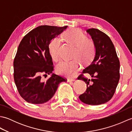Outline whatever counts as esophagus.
Instances as JSON below:
<instances>
[{
	"instance_id": "esophagus-1",
	"label": "esophagus",
	"mask_w": 132,
	"mask_h": 132,
	"mask_svg": "<svg viewBox=\"0 0 132 132\" xmlns=\"http://www.w3.org/2000/svg\"><path fill=\"white\" fill-rule=\"evenodd\" d=\"M75 79H71V78H70V79H68V82H74L75 81Z\"/></svg>"
}]
</instances>
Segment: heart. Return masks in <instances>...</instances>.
<instances>
[{
	"mask_svg": "<svg viewBox=\"0 0 132 132\" xmlns=\"http://www.w3.org/2000/svg\"><path fill=\"white\" fill-rule=\"evenodd\" d=\"M64 36L70 43L75 46L73 54L74 58L70 61L61 62L57 66L56 71L58 74L71 77L80 69L81 62L86 64L92 60L96 51V46L92 39L86 37L82 30L78 28L69 29L64 33ZM61 44V38L55 37L48 45L50 57L56 62L60 58Z\"/></svg>",
	"mask_w": 132,
	"mask_h": 132,
	"instance_id": "obj_1",
	"label": "heart"
}]
</instances>
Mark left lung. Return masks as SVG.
Instances as JSON below:
<instances>
[{"label": "left lung", "mask_w": 132, "mask_h": 132, "mask_svg": "<svg viewBox=\"0 0 132 132\" xmlns=\"http://www.w3.org/2000/svg\"><path fill=\"white\" fill-rule=\"evenodd\" d=\"M87 32L94 41L96 51L91 63L78 78L87 84L86 92L79 97L87 104L99 105L110 100L115 92L120 79V61L113 43L105 33L95 28ZM85 73L90 75L91 79L84 77Z\"/></svg>", "instance_id": "obj_1"}]
</instances>
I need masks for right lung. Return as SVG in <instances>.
Listing matches in <instances>:
<instances>
[{"mask_svg": "<svg viewBox=\"0 0 132 132\" xmlns=\"http://www.w3.org/2000/svg\"><path fill=\"white\" fill-rule=\"evenodd\" d=\"M67 28L39 26L27 33L20 43L13 61V78L19 94L27 102L37 104L47 102L59 84L66 81V78L52 74L43 82L41 75L53 72L49 44Z\"/></svg>", "mask_w": 132, "mask_h": 132, "instance_id": "1", "label": "right lung"}]
</instances>
